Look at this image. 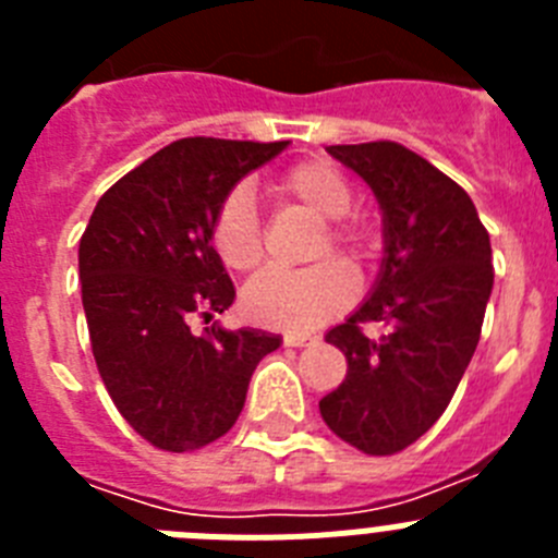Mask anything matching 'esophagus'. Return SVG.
<instances>
[{"label":"esophagus","instance_id":"1","mask_svg":"<svg viewBox=\"0 0 558 558\" xmlns=\"http://www.w3.org/2000/svg\"><path fill=\"white\" fill-rule=\"evenodd\" d=\"M310 343H315V338H310V335H284V347H310Z\"/></svg>","mask_w":558,"mask_h":558}]
</instances>
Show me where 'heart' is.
Returning <instances> with one entry per match:
<instances>
[{
    "label": "heart",
    "mask_w": 558,
    "mask_h": 558,
    "mask_svg": "<svg viewBox=\"0 0 558 558\" xmlns=\"http://www.w3.org/2000/svg\"><path fill=\"white\" fill-rule=\"evenodd\" d=\"M270 195L282 204L302 206L318 220H327L318 248L322 254L329 248L354 263L366 251V234L347 220L354 201L352 186L329 161L313 159L290 167L270 184ZM211 248L229 270H251L263 259L259 220L248 190H234L220 204L211 223ZM352 299V276L340 265L322 263L304 270H263L245 284L240 304L254 324L284 332H313L343 313Z\"/></svg>",
    "instance_id": "obj_1"
}]
</instances>
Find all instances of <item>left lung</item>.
Listing matches in <instances>:
<instances>
[{
    "mask_svg": "<svg viewBox=\"0 0 558 558\" xmlns=\"http://www.w3.org/2000/svg\"><path fill=\"white\" fill-rule=\"evenodd\" d=\"M327 153L372 186L383 263L366 302L327 332L349 372L318 408L335 436L393 456L436 425L475 354L495 284L489 231L456 181L397 142ZM368 320L387 327L377 341L359 329Z\"/></svg>",
    "mask_w": 558,
    "mask_h": 558,
    "instance_id": "1",
    "label": "left lung"
}]
</instances>
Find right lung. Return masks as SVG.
<instances>
[{
    "mask_svg": "<svg viewBox=\"0 0 558 558\" xmlns=\"http://www.w3.org/2000/svg\"><path fill=\"white\" fill-rule=\"evenodd\" d=\"M290 142L179 140L97 201L81 236L83 310L117 411L153 447L198 450L231 430L256 363L279 335L226 329L234 284L211 248L220 204Z\"/></svg>",
    "mask_w": 558,
    "mask_h": 558,
    "instance_id": "obj_1",
    "label": "right lung"
}]
</instances>
